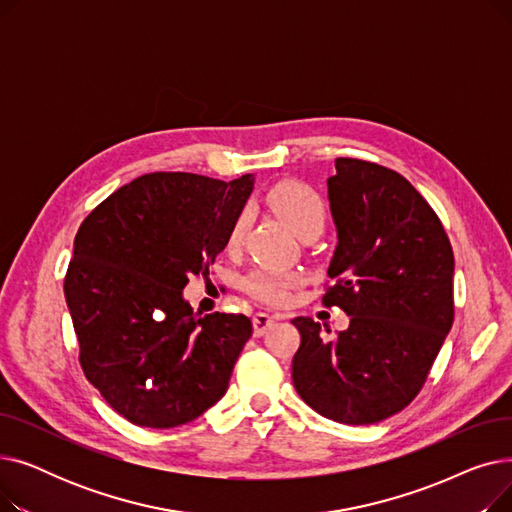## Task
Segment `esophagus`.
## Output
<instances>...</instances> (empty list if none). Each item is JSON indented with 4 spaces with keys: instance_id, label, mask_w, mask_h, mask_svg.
<instances>
[{
    "instance_id": "1",
    "label": "esophagus",
    "mask_w": 512,
    "mask_h": 512,
    "mask_svg": "<svg viewBox=\"0 0 512 512\" xmlns=\"http://www.w3.org/2000/svg\"><path fill=\"white\" fill-rule=\"evenodd\" d=\"M274 321L276 319L270 313H263V311L255 313L253 315V332H255V336H263L267 330L274 326Z\"/></svg>"
}]
</instances>
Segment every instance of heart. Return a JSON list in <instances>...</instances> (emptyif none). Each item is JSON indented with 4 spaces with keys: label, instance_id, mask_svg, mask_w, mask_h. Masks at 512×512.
<instances>
[{
    "label": "heart",
    "instance_id": "b5f03b06",
    "mask_svg": "<svg viewBox=\"0 0 512 512\" xmlns=\"http://www.w3.org/2000/svg\"><path fill=\"white\" fill-rule=\"evenodd\" d=\"M267 205L278 218L299 238L307 232H321L326 224V205L313 188L299 180H284L276 184L265 197ZM249 228V213L242 211L236 215L228 232V249H238ZM294 284L292 276L255 272L245 280V288L253 297L267 303H282L288 288Z\"/></svg>",
    "mask_w": 512,
    "mask_h": 512
}]
</instances>
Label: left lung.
Here are the masks:
<instances>
[{
  "mask_svg": "<svg viewBox=\"0 0 512 512\" xmlns=\"http://www.w3.org/2000/svg\"><path fill=\"white\" fill-rule=\"evenodd\" d=\"M328 199L338 242L324 303L351 324L328 338L311 317L292 319V382L319 415L369 425L405 409L432 369L454 319V255L436 211L394 170L338 157Z\"/></svg>",
  "mask_w": 512,
  "mask_h": 512,
  "instance_id": "1",
  "label": "left lung"
}]
</instances>
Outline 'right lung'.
I'll list each match as a JSON object with an SVG mask.
<instances>
[{
  "label": "right lung",
  "mask_w": 512,
  "mask_h": 512,
  "mask_svg": "<svg viewBox=\"0 0 512 512\" xmlns=\"http://www.w3.org/2000/svg\"><path fill=\"white\" fill-rule=\"evenodd\" d=\"M253 174L224 182L186 172L134 178L80 224L64 297L87 380L134 425L166 429L203 415L226 390L247 315L193 313L188 278L209 274Z\"/></svg>",
  "instance_id": "1"
}]
</instances>
